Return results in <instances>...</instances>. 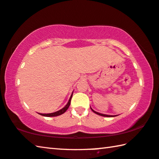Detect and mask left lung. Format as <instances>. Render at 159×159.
Masks as SVG:
<instances>
[{
    "mask_svg": "<svg viewBox=\"0 0 159 159\" xmlns=\"http://www.w3.org/2000/svg\"><path fill=\"white\" fill-rule=\"evenodd\" d=\"M90 109H91V110H92V111L94 112V113H95L96 114H98V115H99V116H105V117H114V116H112V115H107V114H101V113H98V112H97V111H94V110L91 108L90 107Z\"/></svg>",
    "mask_w": 159,
    "mask_h": 159,
    "instance_id": "1",
    "label": "left lung"
}]
</instances>
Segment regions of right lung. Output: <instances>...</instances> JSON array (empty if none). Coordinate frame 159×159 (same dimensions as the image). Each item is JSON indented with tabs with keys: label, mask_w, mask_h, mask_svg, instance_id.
<instances>
[{
	"label": "right lung",
	"mask_w": 159,
	"mask_h": 159,
	"mask_svg": "<svg viewBox=\"0 0 159 159\" xmlns=\"http://www.w3.org/2000/svg\"><path fill=\"white\" fill-rule=\"evenodd\" d=\"M72 95H73V93H72L71 97H70V98L69 99L68 102H67V104H66V106L63 107L62 109H61L60 110H59L57 111H55V112H53V113H50V114H39L41 116H47V117H52V116H60L61 114H64V112H65L68 108L70 106V104H71V99L72 98Z\"/></svg>",
	"instance_id": "right-lung-1"
}]
</instances>
